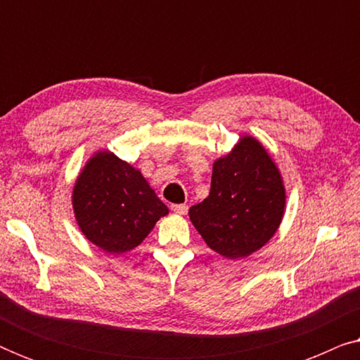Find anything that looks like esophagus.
Masks as SVG:
<instances>
[{
  "instance_id": "34e87169",
  "label": "esophagus",
  "mask_w": 360,
  "mask_h": 360,
  "mask_svg": "<svg viewBox=\"0 0 360 360\" xmlns=\"http://www.w3.org/2000/svg\"><path fill=\"white\" fill-rule=\"evenodd\" d=\"M172 208V211H174V213H176V214H186V211H188V206L186 205H172L170 206Z\"/></svg>"
}]
</instances>
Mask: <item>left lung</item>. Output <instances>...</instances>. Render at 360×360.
I'll return each instance as SVG.
<instances>
[{
    "label": "left lung",
    "mask_w": 360,
    "mask_h": 360,
    "mask_svg": "<svg viewBox=\"0 0 360 360\" xmlns=\"http://www.w3.org/2000/svg\"><path fill=\"white\" fill-rule=\"evenodd\" d=\"M285 203L278 167L255 137L243 136L229 154L214 160L210 195L188 214L210 249L243 259L274 238Z\"/></svg>",
    "instance_id": "left-lung-1"
}]
</instances>
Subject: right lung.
I'll list each match as a JSON object with an SVG mask.
<instances>
[{"label":"right lung","mask_w":360,"mask_h":360,"mask_svg":"<svg viewBox=\"0 0 360 360\" xmlns=\"http://www.w3.org/2000/svg\"><path fill=\"white\" fill-rule=\"evenodd\" d=\"M72 205L83 236L108 254L137 248L169 214L141 170L110 150L88 159L73 185Z\"/></svg>","instance_id":"obj_1"}]
</instances>
